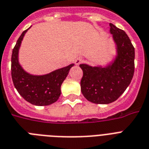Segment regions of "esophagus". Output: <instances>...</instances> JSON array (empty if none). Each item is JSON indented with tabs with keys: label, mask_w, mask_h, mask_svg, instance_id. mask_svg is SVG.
<instances>
[{
	"label": "esophagus",
	"mask_w": 149,
	"mask_h": 149,
	"mask_svg": "<svg viewBox=\"0 0 149 149\" xmlns=\"http://www.w3.org/2000/svg\"><path fill=\"white\" fill-rule=\"evenodd\" d=\"M75 64H76V65H79V64H80V63H83V59H82L81 58H76V60H75Z\"/></svg>",
	"instance_id": "1"
}]
</instances>
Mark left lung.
<instances>
[{
	"label": "left lung",
	"instance_id": "obj_1",
	"mask_svg": "<svg viewBox=\"0 0 149 149\" xmlns=\"http://www.w3.org/2000/svg\"><path fill=\"white\" fill-rule=\"evenodd\" d=\"M110 31L118 46V56L107 67L79 65L83 70L81 91L87 100L98 104L118 100L129 86L134 72V48L125 31L110 23Z\"/></svg>",
	"mask_w": 149,
	"mask_h": 149
}]
</instances>
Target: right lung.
Wrapping results in <instances>:
<instances>
[{"label":"right lung","mask_w":149,"mask_h":149,"mask_svg":"<svg viewBox=\"0 0 149 149\" xmlns=\"http://www.w3.org/2000/svg\"><path fill=\"white\" fill-rule=\"evenodd\" d=\"M28 30L22 32L13 49L11 55L13 84L20 95L30 104L36 106H47L57 101L61 94V85L74 64L44 76H32L24 72L18 63V49Z\"/></svg>","instance_id":"obj_1"}]
</instances>
